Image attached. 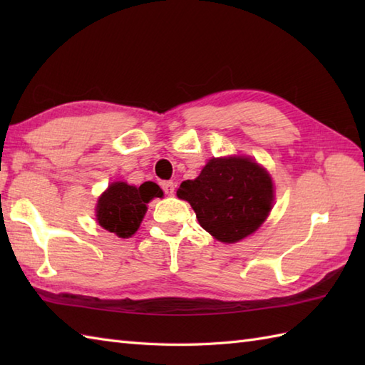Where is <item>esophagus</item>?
<instances>
[{"instance_id": "esophagus-1", "label": "esophagus", "mask_w": 365, "mask_h": 365, "mask_svg": "<svg viewBox=\"0 0 365 365\" xmlns=\"http://www.w3.org/2000/svg\"><path fill=\"white\" fill-rule=\"evenodd\" d=\"M161 188L163 191L166 192V195H174V190H175V183L174 182H163L161 183Z\"/></svg>"}]
</instances>
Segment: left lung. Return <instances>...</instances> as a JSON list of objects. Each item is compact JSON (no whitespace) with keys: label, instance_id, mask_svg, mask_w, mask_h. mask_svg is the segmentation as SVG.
<instances>
[{"label":"left lung","instance_id":"left-lung-1","mask_svg":"<svg viewBox=\"0 0 365 365\" xmlns=\"http://www.w3.org/2000/svg\"><path fill=\"white\" fill-rule=\"evenodd\" d=\"M177 196L188 200L208 234L222 243H237L268 218L274 188L259 163L224 157L208 161L195 180L182 182Z\"/></svg>","mask_w":365,"mask_h":365}]
</instances>
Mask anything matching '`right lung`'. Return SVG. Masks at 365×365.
Instances as JSON below:
<instances>
[{"label": "right lung", "mask_w": 365, "mask_h": 365, "mask_svg": "<svg viewBox=\"0 0 365 365\" xmlns=\"http://www.w3.org/2000/svg\"><path fill=\"white\" fill-rule=\"evenodd\" d=\"M153 197H163L157 183L144 182L141 187H133L125 182H114L98 197L97 221L108 232L130 238L141 226L147 204Z\"/></svg>", "instance_id": "add662e5"}]
</instances>
